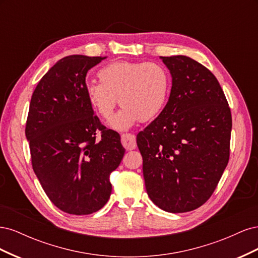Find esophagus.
<instances>
[{"label": "esophagus", "instance_id": "esophagus-1", "mask_svg": "<svg viewBox=\"0 0 258 258\" xmlns=\"http://www.w3.org/2000/svg\"><path fill=\"white\" fill-rule=\"evenodd\" d=\"M121 144L127 151H132L137 147V140L135 135L123 134L121 136Z\"/></svg>", "mask_w": 258, "mask_h": 258}]
</instances>
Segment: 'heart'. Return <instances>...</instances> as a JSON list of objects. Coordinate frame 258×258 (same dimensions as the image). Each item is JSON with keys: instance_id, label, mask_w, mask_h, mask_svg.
<instances>
[{"instance_id": "1", "label": "heart", "mask_w": 258, "mask_h": 258, "mask_svg": "<svg viewBox=\"0 0 258 258\" xmlns=\"http://www.w3.org/2000/svg\"><path fill=\"white\" fill-rule=\"evenodd\" d=\"M100 83L86 87L92 110L110 119L119 102L121 110L111 120L116 130H127L139 120L154 119L165 107L170 92V75L156 62L115 61L99 70Z\"/></svg>"}]
</instances>
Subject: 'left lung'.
<instances>
[{"mask_svg":"<svg viewBox=\"0 0 258 258\" xmlns=\"http://www.w3.org/2000/svg\"><path fill=\"white\" fill-rule=\"evenodd\" d=\"M172 77L168 102L137 136L148 197L189 212L211 197L229 160L231 113L212 72L186 56L160 57Z\"/></svg>","mask_w":258,"mask_h":258,"instance_id":"obj_1","label":"left lung"}]
</instances>
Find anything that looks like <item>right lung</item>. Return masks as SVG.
Masks as SVG:
<instances>
[{
    "label": "right lung",
    "mask_w": 258,
    "mask_h": 258,
    "mask_svg": "<svg viewBox=\"0 0 258 258\" xmlns=\"http://www.w3.org/2000/svg\"><path fill=\"white\" fill-rule=\"evenodd\" d=\"M103 59H60L31 98L26 137L34 173L52 204L69 214L87 215L104 207L112 192L110 174L124 154L119 135L93 115L86 95V75Z\"/></svg>",
    "instance_id": "1"
}]
</instances>
